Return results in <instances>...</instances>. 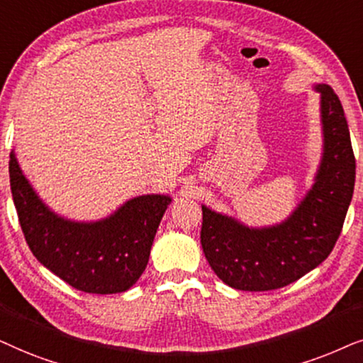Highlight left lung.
Instances as JSON below:
<instances>
[{"label":"left lung","mask_w":363,"mask_h":363,"mask_svg":"<svg viewBox=\"0 0 363 363\" xmlns=\"http://www.w3.org/2000/svg\"><path fill=\"white\" fill-rule=\"evenodd\" d=\"M320 94L322 156L313 184L286 219L247 225L202 204L201 244L222 282L238 291L286 287L332 252L354 196L355 157L340 99L327 84Z\"/></svg>","instance_id":"1"}]
</instances>
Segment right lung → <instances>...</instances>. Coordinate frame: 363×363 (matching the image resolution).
<instances>
[{
	"instance_id": "obj_1",
	"label": "right lung",
	"mask_w": 363,
	"mask_h": 363,
	"mask_svg": "<svg viewBox=\"0 0 363 363\" xmlns=\"http://www.w3.org/2000/svg\"><path fill=\"white\" fill-rule=\"evenodd\" d=\"M9 182L23 234L31 252L71 287L88 294L129 291L141 277L169 194L128 199L98 220H74L57 214L41 199L9 154Z\"/></svg>"
}]
</instances>
